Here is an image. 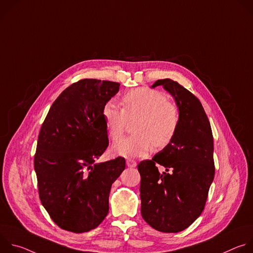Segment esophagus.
<instances>
[{
    "instance_id": "1",
    "label": "esophagus",
    "mask_w": 253,
    "mask_h": 253,
    "mask_svg": "<svg viewBox=\"0 0 253 253\" xmlns=\"http://www.w3.org/2000/svg\"><path fill=\"white\" fill-rule=\"evenodd\" d=\"M126 164H127V166H128V167H130V168H134V167H136V166H137L136 161L131 160V159H127V160H126Z\"/></svg>"
}]
</instances>
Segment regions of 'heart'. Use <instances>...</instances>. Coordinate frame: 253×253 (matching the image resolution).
Masks as SVG:
<instances>
[{
    "instance_id": "b5f03b06",
    "label": "heart",
    "mask_w": 253,
    "mask_h": 253,
    "mask_svg": "<svg viewBox=\"0 0 253 253\" xmlns=\"http://www.w3.org/2000/svg\"><path fill=\"white\" fill-rule=\"evenodd\" d=\"M122 109L107 103L102 111L105 127L113 140L124 131L127 119L138 117L133 131L136 134L118 140L112 147L117 155L136 158L147 155L153 148H164L172 141L178 128L177 107L159 91L138 88L127 92L121 99Z\"/></svg>"
}]
</instances>
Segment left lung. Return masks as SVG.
Wrapping results in <instances>:
<instances>
[{
  "mask_svg": "<svg viewBox=\"0 0 253 253\" xmlns=\"http://www.w3.org/2000/svg\"><path fill=\"white\" fill-rule=\"evenodd\" d=\"M157 86L174 98L179 123L168 145L138 164L141 214L154 229L176 233L190 226L204 209L215 172L213 136L198 98L171 79L157 80L152 88Z\"/></svg>",
  "mask_w": 253,
  "mask_h": 253,
  "instance_id": "8db88e82",
  "label": "left lung"
}]
</instances>
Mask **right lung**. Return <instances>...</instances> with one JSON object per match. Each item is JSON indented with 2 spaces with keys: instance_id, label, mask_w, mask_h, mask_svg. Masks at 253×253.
Listing matches in <instances>:
<instances>
[{
  "instance_id": "1",
  "label": "right lung",
  "mask_w": 253,
  "mask_h": 253,
  "mask_svg": "<svg viewBox=\"0 0 253 253\" xmlns=\"http://www.w3.org/2000/svg\"><path fill=\"white\" fill-rule=\"evenodd\" d=\"M120 84L83 79L65 89L42 124L34 167L40 200L62 229L96 228L109 211V194L125 159L98 163L109 145L102 116Z\"/></svg>"
}]
</instances>
